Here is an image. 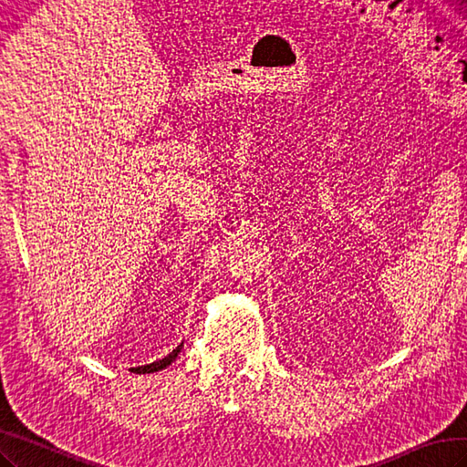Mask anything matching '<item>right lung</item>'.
Instances as JSON below:
<instances>
[{
  "instance_id": "right-lung-1",
  "label": "right lung",
  "mask_w": 467,
  "mask_h": 467,
  "mask_svg": "<svg viewBox=\"0 0 467 467\" xmlns=\"http://www.w3.org/2000/svg\"><path fill=\"white\" fill-rule=\"evenodd\" d=\"M180 348H182V345H178V347H176L172 352H170L168 357H164L162 360H156V362H152V365H144V367L130 368V372H136V374H150V372H156V370H162V368H166L168 365H172V362L176 360Z\"/></svg>"
}]
</instances>
